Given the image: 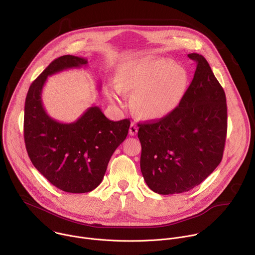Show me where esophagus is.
<instances>
[{
  "label": "esophagus",
  "instance_id": "34e87169",
  "mask_svg": "<svg viewBox=\"0 0 255 255\" xmlns=\"http://www.w3.org/2000/svg\"><path fill=\"white\" fill-rule=\"evenodd\" d=\"M137 131H138V127H137V125H136V124H134V123H131L130 128H129V134H130L131 136H134V135H136V134H137Z\"/></svg>",
  "mask_w": 255,
  "mask_h": 255
}]
</instances>
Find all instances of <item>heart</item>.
<instances>
[{
  "label": "heart",
  "instance_id": "obj_1",
  "mask_svg": "<svg viewBox=\"0 0 255 255\" xmlns=\"http://www.w3.org/2000/svg\"><path fill=\"white\" fill-rule=\"evenodd\" d=\"M187 72L166 59H144L128 65L119 82L107 88L109 98L122 104L124 91L133 92V107L146 119H158L171 114L181 103L187 85Z\"/></svg>",
  "mask_w": 255,
  "mask_h": 255
}]
</instances>
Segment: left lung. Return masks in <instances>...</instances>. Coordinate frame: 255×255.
I'll return each mask as SVG.
<instances>
[{
    "label": "left lung",
    "mask_w": 255,
    "mask_h": 255,
    "mask_svg": "<svg viewBox=\"0 0 255 255\" xmlns=\"http://www.w3.org/2000/svg\"><path fill=\"white\" fill-rule=\"evenodd\" d=\"M180 105L157 122L138 124L140 169L147 186L158 194L186 192L221 163L227 135L223 87L203 56Z\"/></svg>",
    "instance_id": "8db88e82"
}]
</instances>
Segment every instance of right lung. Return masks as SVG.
<instances>
[{
    "instance_id": "obj_1",
    "label": "right lung",
    "mask_w": 255,
    "mask_h": 255,
    "mask_svg": "<svg viewBox=\"0 0 255 255\" xmlns=\"http://www.w3.org/2000/svg\"><path fill=\"white\" fill-rule=\"evenodd\" d=\"M87 63L71 55L54 60L31 83L25 100L24 140L31 163L54 186L69 193L90 192L99 186L130 127L128 119L109 120L98 106L72 123L59 122L45 112L41 94L48 76Z\"/></svg>"
}]
</instances>
